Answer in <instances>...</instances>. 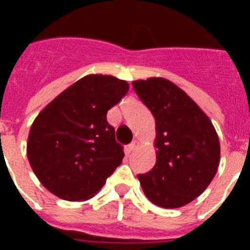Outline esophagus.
<instances>
[{
  "instance_id": "obj_1",
  "label": "esophagus",
  "mask_w": 250,
  "mask_h": 250,
  "mask_svg": "<svg viewBox=\"0 0 250 250\" xmlns=\"http://www.w3.org/2000/svg\"><path fill=\"white\" fill-rule=\"evenodd\" d=\"M138 146H139V142L132 141L130 145H128V150H130V151H134V150H136V148H138Z\"/></svg>"
}]
</instances>
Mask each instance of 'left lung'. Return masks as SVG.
I'll return each mask as SVG.
<instances>
[{
	"instance_id": "8db88e82",
	"label": "left lung",
	"mask_w": 250,
	"mask_h": 250,
	"mask_svg": "<svg viewBox=\"0 0 250 250\" xmlns=\"http://www.w3.org/2000/svg\"><path fill=\"white\" fill-rule=\"evenodd\" d=\"M132 87L155 118L157 163L138 175L146 197L165 209L190 204L204 193L220 165L214 125L197 103L167 79L150 77Z\"/></svg>"
}]
</instances>
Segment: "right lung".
<instances>
[{
	"label": "right lung",
	"instance_id": "right-lung-1",
	"mask_svg": "<svg viewBox=\"0 0 250 250\" xmlns=\"http://www.w3.org/2000/svg\"><path fill=\"white\" fill-rule=\"evenodd\" d=\"M128 88L115 76L87 75L37 115L26 155L46 190L65 201H85L103 188L125 157L107 112Z\"/></svg>",
	"mask_w": 250,
	"mask_h": 250
}]
</instances>
